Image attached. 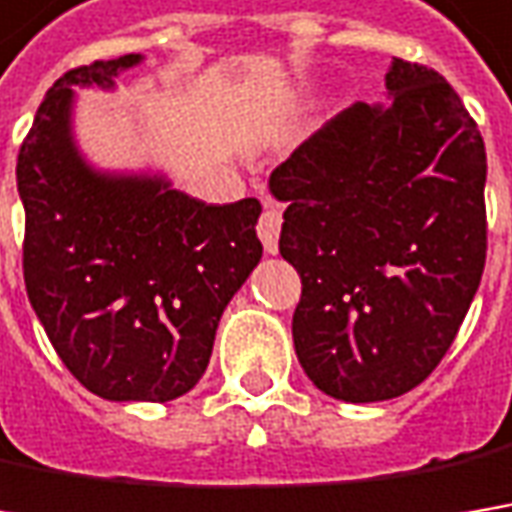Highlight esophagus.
<instances>
[{
    "mask_svg": "<svg viewBox=\"0 0 512 512\" xmlns=\"http://www.w3.org/2000/svg\"><path fill=\"white\" fill-rule=\"evenodd\" d=\"M263 205L266 208H263V214L257 220V237H260L263 249L269 255H275L278 252V234H281V214H278V208L272 202H263Z\"/></svg>",
    "mask_w": 512,
    "mask_h": 512,
    "instance_id": "obj_1",
    "label": "esophagus"
}]
</instances>
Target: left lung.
Masks as SVG:
<instances>
[{
    "label": "left lung",
    "instance_id": "obj_1",
    "mask_svg": "<svg viewBox=\"0 0 512 512\" xmlns=\"http://www.w3.org/2000/svg\"><path fill=\"white\" fill-rule=\"evenodd\" d=\"M388 106L356 104L269 176L289 202L301 368L345 403L417 388L458 336L487 260V153L435 69L394 57Z\"/></svg>",
    "mask_w": 512,
    "mask_h": 512
}]
</instances>
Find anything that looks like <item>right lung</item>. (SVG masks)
Returning a JSON list of instances; mask_svg holds the SVG:
<instances>
[{"label": "right lung", "instance_id": "1", "mask_svg": "<svg viewBox=\"0 0 512 512\" xmlns=\"http://www.w3.org/2000/svg\"><path fill=\"white\" fill-rule=\"evenodd\" d=\"M138 54L69 69L16 156L22 275L80 385L118 403H167L205 374L231 295L263 255L257 199L205 205L162 179L101 176L69 136L75 83L109 86Z\"/></svg>", "mask_w": 512, "mask_h": 512}]
</instances>
